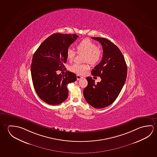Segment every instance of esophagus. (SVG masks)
Segmentation results:
<instances>
[{
	"label": "esophagus",
	"mask_w": 157,
	"mask_h": 157,
	"mask_svg": "<svg viewBox=\"0 0 157 157\" xmlns=\"http://www.w3.org/2000/svg\"><path fill=\"white\" fill-rule=\"evenodd\" d=\"M82 78L83 77H82L81 75H77V79L78 80L82 79Z\"/></svg>",
	"instance_id": "esophagus-1"
}]
</instances>
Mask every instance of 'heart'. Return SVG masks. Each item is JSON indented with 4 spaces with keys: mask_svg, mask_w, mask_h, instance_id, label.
Masks as SVG:
<instances>
[{
    "mask_svg": "<svg viewBox=\"0 0 157 157\" xmlns=\"http://www.w3.org/2000/svg\"><path fill=\"white\" fill-rule=\"evenodd\" d=\"M78 54H84V61L91 64H96L100 61L102 51L100 48L97 46L94 41L89 39H84L80 41L76 46ZM76 52L72 49H68L66 52V57L68 61L72 62L75 59ZM89 70L87 64H74L70 67V70L79 75H83Z\"/></svg>",
    "mask_w": 157,
    "mask_h": 157,
    "instance_id": "b5f03b06",
    "label": "heart"
}]
</instances>
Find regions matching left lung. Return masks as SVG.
<instances>
[{
    "instance_id": "obj_1",
    "label": "left lung",
    "mask_w": 157,
    "mask_h": 157,
    "mask_svg": "<svg viewBox=\"0 0 157 157\" xmlns=\"http://www.w3.org/2000/svg\"><path fill=\"white\" fill-rule=\"evenodd\" d=\"M103 48L102 59L91 71L94 76L101 78L96 84L88 77V84L83 91L85 100L94 108H102L113 103L123 87L127 76V66L123 55L115 44L106 38H92Z\"/></svg>"
}]
</instances>
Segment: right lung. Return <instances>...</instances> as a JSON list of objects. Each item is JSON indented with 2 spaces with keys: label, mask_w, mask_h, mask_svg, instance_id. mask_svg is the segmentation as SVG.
I'll list each match as a JSON object with an SVG mask.
<instances>
[{
  "label": "right lung",
  "mask_w": 157,
  "mask_h": 157,
  "mask_svg": "<svg viewBox=\"0 0 157 157\" xmlns=\"http://www.w3.org/2000/svg\"><path fill=\"white\" fill-rule=\"evenodd\" d=\"M78 36L71 34L55 33L49 36L39 46L34 54L31 66V75L37 95L45 102L57 105L67 99V85L75 82L77 76L68 71L57 75L63 70L67 61L66 52Z\"/></svg>",
  "instance_id": "1"
}]
</instances>
